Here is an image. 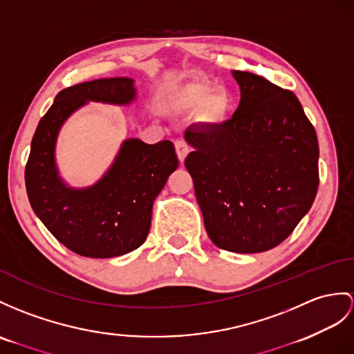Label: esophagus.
<instances>
[{"mask_svg":"<svg viewBox=\"0 0 354 354\" xmlns=\"http://www.w3.org/2000/svg\"><path fill=\"white\" fill-rule=\"evenodd\" d=\"M174 145H176V151H177L178 160H180V163H183L185 159H186V156L189 154V145H187V142L183 141V140H177V141L174 142Z\"/></svg>","mask_w":354,"mask_h":354,"instance_id":"esophagus-1","label":"esophagus"}]
</instances>
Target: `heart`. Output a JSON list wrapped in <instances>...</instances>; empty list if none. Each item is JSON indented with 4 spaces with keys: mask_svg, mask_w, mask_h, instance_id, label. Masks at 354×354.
Wrapping results in <instances>:
<instances>
[{
    "mask_svg": "<svg viewBox=\"0 0 354 354\" xmlns=\"http://www.w3.org/2000/svg\"><path fill=\"white\" fill-rule=\"evenodd\" d=\"M210 93V88L205 87V85H196V87L186 91L182 99H180V102H182L183 106L203 105V103L209 100ZM209 100L205 105V115L209 120H213V122H219L228 111V99L227 96H223V94H214Z\"/></svg>",
    "mask_w": 354,
    "mask_h": 354,
    "instance_id": "1",
    "label": "heart"
}]
</instances>
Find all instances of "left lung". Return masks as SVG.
Returning a JSON list of instances; mask_svg holds the SVG:
<instances>
[{
  "label": "left lung",
  "instance_id": "1",
  "mask_svg": "<svg viewBox=\"0 0 354 354\" xmlns=\"http://www.w3.org/2000/svg\"><path fill=\"white\" fill-rule=\"evenodd\" d=\"M234 114L185 132L205 231L221 249L264 252L283 242L311 209L318 189V141L295 93L249 72Z\"/></svg>",
  "mask_w": 354,
  "mask_h": 354
}]
</instances>
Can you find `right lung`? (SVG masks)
<instances>
[{"label": "right lung", "instance_id": "add662e5", "mask_svg": "<svg viewBox=\"0 0 354 354\" xmlns=\"http://www.w3.org/2000/svg\"><path fill=\"white\" fill-rule=\"evenodd\" d=\"M133 82L103 77L62 90L32 136L25 167L30 204L50 234L77 255L112 258L140 248L149 236L153 203L178 167L171 141L131 138L93 186L68 187L58 176L55 144L66 120L90 100L127 105L136 96Z\"/></svg>", "mask_w": 354, "mask_h": 354}]
</instances>
